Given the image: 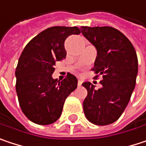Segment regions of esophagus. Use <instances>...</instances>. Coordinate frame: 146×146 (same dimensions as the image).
<instances>
[{"instance_id": "esophagus-1", "label": "esophagus", "mask_w": 146, "mask_h": 146, "mask_svg": "<svg viewBox=\"0 0 146 146\" xmlns=\"http://www.w3.org/2000/svg\"><path fill=\"white\" fill-rule=\"evenodd\" d=\"M82 85V80H78V86H81Z\"/></svg>"}]
</instances>
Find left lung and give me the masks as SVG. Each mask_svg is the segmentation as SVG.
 Listing matches in <instances>:
<instances>
[{
  "label": "left lung",
  "mask_w": 146,
  "mask_h": 146,
  "mask_svg": "<svg viewBox=\"0 0 146 146\" xmlns=\"http://www.w3.org/2000/svg\"><path fill=\"white\" fill-rule=\"evenodd\" d=\"M82 34L96 47L98 56L94 68L102 76V87L94 89L84 82L87 96L83 102L84 113L91 123L108 125L123 113L135 89L138 74L136 52L128 38L112 27H82Z\"/></svg>",
  "instance_id": "left-lung-1"
}]
</instances>
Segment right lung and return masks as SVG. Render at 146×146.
<instances>
[{
    "mask_svg": "<svg viewBox=\"0 0 146 146\" xmlns=\"http://www.w3.org/2000/svg\"><path fill=\"white\" fill-rule=\"evenodd\" d=\"M81 33L77 27H48L24 48L16 69V91L23 113L32 122L47 125L60 117L64 101L76 89L77 79L68 73L63 81L52 78L55 61L66 56L64 41Z\"/></svg>",
    "mask_w": 146,
    "mask_h": 146,
    "instance_id": "1",
    "label": "right lung"
}]
</instances>
